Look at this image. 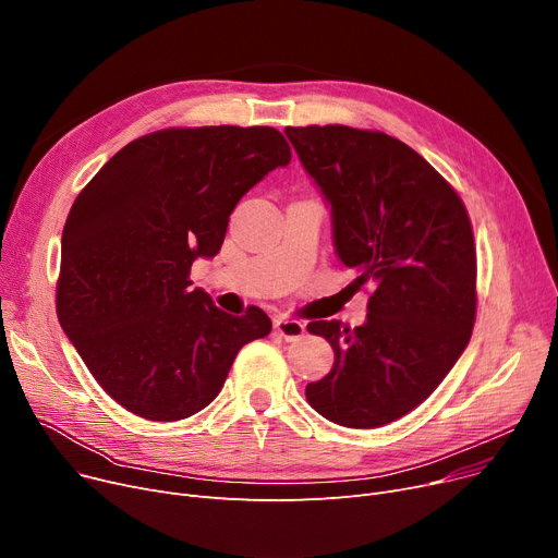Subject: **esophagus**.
Wrapping results in <instances>:
<instances>
[{
	"label": "esophagus",
	"mask_w": 558,
	"mask_h": 558,
	"mask_svg": "<svg viewBox=\"0 0 558 558\" xmlns=\"http://www.w3.org/2000/svg\"><path fill=\"white\" fill-rule=\"evenodd\" d=\"M276 332L284 339V341H299L305 335V324L296 318H278L276 320Z\"/></svg>",
	"instance_id": "esophagus-1"
}]
</instances>
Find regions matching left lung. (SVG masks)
I'll return each mask as SVG.
<instances>
[{
  "label": "left lung",
  "instance_id": "8db88e82",
  "mask_svg": "<svg viewBox=\"0 0 558 558\" xmlns=\"http://www.w3.org/2000/svg\"><path fill=\"white\" fill-rule=\"evenodd\" d=\"M284 135L332 205L339 259L360 284H375L364 326H307L335 350L332 371L307 385V402L337 425L383 427L429 398L471 341V217L444 175L387 133L328 124Z\"/></svg>",
  "mask_w": 558,
  "mask_h": 558
}]
</instances>
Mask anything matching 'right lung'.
<instances>
[{
	"instance_id": "obj_1",
	"label": "right lung",
	"mask_w": 558,
	"mask_h": 558,
	"mask_svg": "<svg viewBox=\"0 0 558 558\" xmlns=\"http://www.w3.org/2000/svg\"><path fill=\"white\" fill-rule=\"evenodd\" d=\"M291 149L271 126L162 129L117 151L76 196L61 242L56 312L99 387L146 421L208 407L253 339L259 307L232 316L190 289L240 198Z\"/></svg>"
}]
</instances>
